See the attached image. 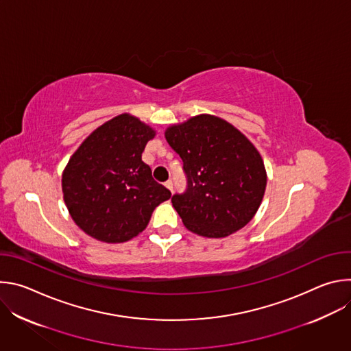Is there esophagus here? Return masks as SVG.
<instances>
[{
	"mask_svg": "<svg viewBox=\"0 0 351 351\" xmlns=\"http://www.w3.org/2000/svg\"><path fill=\"white\" fill-rule=\"evenodd\" d=\"M165 187L172 191V190H173V183H172V180H167V182H165Z\"/></svg>",
	"mask_w": 351,
	"mask_h": 351,
	"instance_id": "obj_1",
	"label": "esophagus"
}]
</instances>
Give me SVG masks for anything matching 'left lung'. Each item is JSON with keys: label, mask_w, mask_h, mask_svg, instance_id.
Segmentation results:
<instances>
[{"label": "left lung", "mask_w": 351, "mask_h": 351, "mask_svg": "<svg viewBox=\"0 0 351 351\" xmlns=\"http://www.w3.org/2000/svg\"><path fill=\"white\" fill-rule=\"evenodd\" d=\"M165 138L183 161L187 189L172 195V206L189 230L226 237L253 219L267 172L257 148L241 132L203 114L172 125Z\"/></svg>", "instance_id": "8db88e82"}]
</instances>
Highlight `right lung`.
Listing matches in <instances>:
<instances>
[{
  "label": "right lung",
  "instance_id": "add662e5",
  "mask_svg": "<svg viewBox=\"0 0 351 351\" xmlns=\"http://www.w3.org/2000/svg\"><path fill=\"white\" fill-rule=\"evenodd\" d=\"M156 132L122 114L97 128L62 173V193L75 223L106 243H123L145 229L153 211L171 198L141 161Z\"/></svg>",
  "mask_w": 351,
  "mask_h": 351
}]
</instances>
